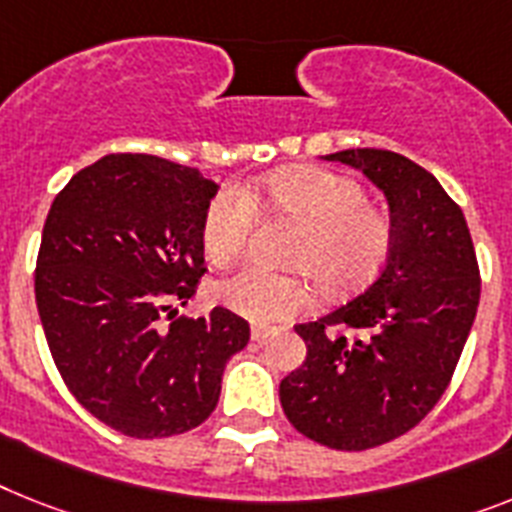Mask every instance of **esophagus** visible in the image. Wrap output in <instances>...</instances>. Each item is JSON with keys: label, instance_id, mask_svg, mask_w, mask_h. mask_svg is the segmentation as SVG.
Returning <instances> with one entry per match:
<instances>
[{"label": "esophagus", "instance_id": "34e87169", "mask_svg": "<svg viewBox=\"0 0 512 512\" xmlns=\"http://www.w3.org/2000/svg\"><path fill=\"white\" fill-rule=\"evenodd\" d=\"M274 335V327H266V324H253L251 327V340L253 342H264L266 337Z\"/></svg>", "mask_w": 512, "mask_h": 512}]
</instances>
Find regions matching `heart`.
<instances>
[{
    "label": "heart",
    "mask_w": 512,
    "mask_h": 512,
    "mask_svg": "<svg viewBox=\"0 0 512 512\" xmlns=\"http://www.w3.org/2000/svg\"><path fill=\"white\" fill-rule=\"evenodd\" d=\"M259 198L272 211L298 219L287 243V264L277 272L248 264L217 285V298L251 322H282L314 303V282L332 295L356 293L379 277L392 251V222L366 201L356 180L319 167H290L259 185ZM256 206L240 188H222L201 222V246L214 264H230L243 253Z\"/></svg>",
    "instance_id": "1"
}]
</instances>
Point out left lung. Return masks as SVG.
Returning <instances> with one entry per match:
<instances>
[{
    "label": "left lung",
    "instance_id": "8db88e82",
    "mask_svg": "<svg viewBox=\"0 0 512 512\" xmlns=\"http://www.w3.org/2000/svg\"><path fill=\"white\" fill-rule=\"evenodd\" d=\"M363 172L387 198L392 251L361 295L298 324L306 361L280 382L287 421L332 450H369L432 411L479 308L466 217L432 172L384 149L324 156Z\"/></svg>",
    "mask_w": 512,
    "mask_h": 512
}]
</instances>
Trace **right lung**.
Returning <instances> with one entry per match:
<instances>
[{
  "label": "right lung",
  "mask_w": 512,
  "mask_h": 512,
  "mask_svg": "<svg viewBox=\"0 0 512 512\" xmlns=\"http://www.w3.org/2000/svg\"><path fill=\"white\" fill-rule=\"evenodd\" d=\"M219 185L149 154L101 156L59 190L36 261V306L59 374L83 408L135 439L172 437L217 408L248 345L227 308L175 319L206 272L201 222Z\"/></svg>",
  "instance_id": "right-lung-1"
}]
</instances>
